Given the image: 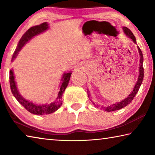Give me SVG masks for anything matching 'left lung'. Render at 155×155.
Segmentation results:
<instances>
[{
  "label": "left lung",
  "mask_w": 155,
  "mask_h": 155,
  "mask_svg": "<svg viewBox=\"0 0 155 155\" xmlns=\"http://www.w3.org/2000/svg\"><path fill=\"white\" fill-rule=\"evenodd\" d=\"M123 28V31H124V33L127 35V36L128 38H129L130 39L133 40V42L135 44H137L136 42V39H135V37L133 35V33L131 32V31L130 29H128L127 27H124L122 28ZM137 48H138V51H139V53H140V68H139V72H140V74H139V77H138V79H137V82L136 83L135 85L134 88H133V90L132 91V92H131L129 95H128L127 98H124V100H122L119 103H116L115 104H113L111 105L108 106L107 107H104V110H105L106 111H116V110H119V109H121L122 108H124L126 106H127L128 104H130L131 103V101H133V98H134V97L135 96L136 94H137V91L139 90V89H140V86L141 85V83H142V81L143 79V54H142V52H141V49L139 48V46H137ZM89 91H87V94H88V97L90 96V92H88ZM93 104L95 105V104L93 103ZM97 107H98V105H95Z\"/></svg>",
  "instance_id": "8db88e82"
}]
</instances>
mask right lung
<instances>
[{"instance_id": "obj_1", "label": "right lung", "mask_w": 155, "mask_h": 155, "mask_svg": "<svg viewBox=\"0 0 155 155\" xmlns=\"http://www.w3.org/2000/svg\"><path fill=\"white\" fill-rule=\"evenodd\" d=\"M49 27L48 24L47 22H44L42 24L40 25L34 26V27H31L29 29H28L27 31L22 36V38L19 41L17 48L15 49L14 53L13 54L12 61H14L17 57L18 52L20 51L23 46H24L26 44H27L28 41L31 40L34 36L37 35H39L41 33L44 32V31L48 29ZM72 72H67L64 73L63 74V77L61 78V84L59 86V91L58 93V96H57V100L54 103H52L51 104H34L31 102L27 101L25 98L20 95L19 91H18L16 86V83H15L14 79V72L13 70H10L9 71V83H10V87H11V91L13 94V95L16 98L17 101L19 102L22 105L25 107V108L28 111L35 115H46V114H52L54 111H56L58 109L61 105L62 103L61 101V99L62 98V94L64 92L65 88L67 87L69 83L70 76H71Z\"/></svg>"}]
</instances>
